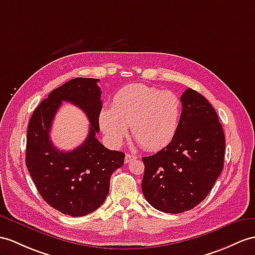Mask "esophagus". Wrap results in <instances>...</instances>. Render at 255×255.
<instances>
[{
  "label": "esophagus",
  "mask_w": 255,
  "mask_h": 255,
  "mask_svg": "<svg viewBox=\"0 0 255 255\" xmlns=\"http://www.w3.org/2000/svg\"><path fill=\"white\" fill-rule=\"evenodd\" d=\"M137 159V156H135V154H129V153H127L126 154V159H124V161H126V163H129L132 162L133 160Z\"/></svg>",
  "instance_id": "34e87169"
}]
</instances>
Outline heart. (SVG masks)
Here are the masks:
<instances>
[{"label":"heart","instance_id":"obj_1","mask_svg":"<svg viewBox=\"0 0 255 255\" xmlns=\"http://www.w3.org/2000/svg\"><path fill=\"white\" fill-rule=\"evenodd\" d=\"M179 117L181 101L174 93L136 83L116 93L111 108L101 111L98 122L111 145H121L131 126L134 139L142 148L158 150L174 137Z\"/></svg>","mask_w":255,"mask_h":255}]
</instances>
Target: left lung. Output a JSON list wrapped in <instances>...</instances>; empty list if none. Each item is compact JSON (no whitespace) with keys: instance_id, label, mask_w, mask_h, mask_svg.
I'll return each mask as SVG.
<instances>
[{"instance_id":"1","label":"left lung","mask_w":255,"mask_h":255,"mask_svg":"<svg viewBox=\"0 0 255 255\" xmlns=\"http://www.w3.org/2000/svg\"><path fill=\"white\" fill-rule=\"evenodd\" d=\"M181 103V119L170 144L142 158V195L154 209L172 214L206 199L223 170L225 154L224 131L207 98L187 89Z\"/></svg>"}]
</instances>
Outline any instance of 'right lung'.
<instances>
[{"label":"right lung","instance_id":"obj_1","mask_svg":"<svg viewBox=\"0 0 255 255\" xmlns=\"http://www.w3.org/2000/svg\"><path fill=\"white\" fill-rule=\"evenodd\" d=\"M97 82L98 79L76 78L55 89L35 108L28 126L26 165L35 187L47 204L70 216H84L102 206L108 196L110 177L126 157L96 138L103 108ZM63 101L82 109L91 123L88 137L71 152L59 151L49 136Z\"/></svg>","mask_w":255,"mask_h":255}]
</instances>
